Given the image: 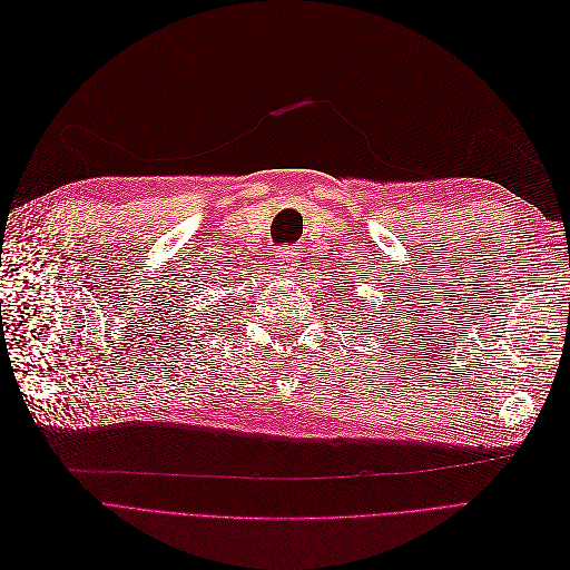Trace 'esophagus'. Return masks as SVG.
I'll return each mask as SVG.
<instances>
[{
  "label": "esophagus",
  "instance_id": "1",
  "mask_svg": "<svg viewBox=\"0 0 570 570\" xmlns=\"http://www.w3.org/2000/svg\"><path fill=\"white\" fill-rule=\"evenodd\" d=\"M294 255H296L294 250H285V253H281V255H278V264H281V271H289Z\"/></svg>",
  "mask_w": 570,
  "mask_h": 570
}]
</instances>
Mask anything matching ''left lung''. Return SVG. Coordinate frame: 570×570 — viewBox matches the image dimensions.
Segmentation results:
<instances>
[{
  "label": "left lung",
  "instance_id": "obj_1",
  "mask_svg": "<svg viewBox=\"0 0 570 570\" xmlns=\"http://www.w3.org/2000/svg\"><path fill=\"white\" fill-rule=\"evenodd\" d=\"M362 311H364V308H362Z\"/></svg>",
  "mask_w": 570,
  "mask_h": 570
}]
</instances>
